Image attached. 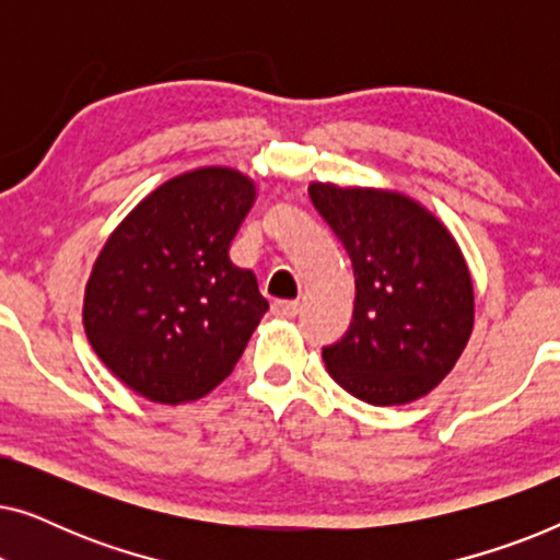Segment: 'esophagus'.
<instances>
[{"instance_id": "34e87169", "label": "esophagus", "mask_w": 560, "mask_h": 560, "mask_svg": "<svg viewBox=\"0 0 560 560\" xmlns=\"http://www.w3.org/2000/svg\"><path fill=\"white\" fill-rule=\"evenodd\" d=\"M298 311H301V305L295 301H275L272 303V313L278 318H295Z\"/></svg>"}]
</instances>
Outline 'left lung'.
Here are the masks:
<instances>
[{
    "label": "left lung",
    "instance_id": "8db88e82",
    "mask_svg": "<svg viewBox=\"0 0 560 560\" xmlns=\"http://www.w3.org/2000/svg\"><path fill=\"white\" fill-rule=\"evenodd\" d=\"M308 196L354 270L347 336L326 370L357 400L405 405L454 370L474 328V282L441 219L400 190L313 180Z\"/></svg>",
    "mask_w": 560,
    "mask_h": 560
}]
</instances>
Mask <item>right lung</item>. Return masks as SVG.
<instances>
[{
  "mask_svg": "<svg viewBox=\"0 0 560 560\" xmlns=\"http://www.w3.org/2000/svg\"><path fill=\"white\" fill-rule=\"evenodd\" d=\"M257 183L226 165L165 180L109 234L83 293V331L114 377L160 405L209 395L270 308L229 257Z\"/></svg>",
  "mask_w": 560,
  "mask_h": 560,
  "instance_id": "right-lung-1",
  "label": "right lung"
}]
</instances>
